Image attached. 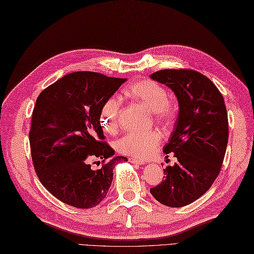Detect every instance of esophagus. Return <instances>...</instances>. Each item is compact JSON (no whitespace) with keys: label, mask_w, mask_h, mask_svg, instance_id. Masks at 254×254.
I'll list each match as a JSON object with an SVG mask.
<instances>
[{"label":"esophagus","mask_w":254,"mask_h":254,"mask_svg":"<svg viewBox=\"0 0 254 254\" xmlns=\"http://www.w3.org/2000/svg\"><path fill=\"white\" fill-rule=\"evenodd\" d=\"M129 161L131 162V163H134V164H145V161H143V160H139V159H136V158H129Z\"/></svg>","instance_id":"1"}]
</instances>
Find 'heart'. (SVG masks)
<instances>
[{
    "mask_svg": "<svg viewBox=\"0 0 254 254\" xmlns=\"http://www.w3.org/2000/svg\"><path fill=\"white\" fill-rule=\"evenodd\" d=\"M126 93L153 112L155 120L161 124H169L175 118L176 109L168 100V92L158 82L154 80H141L130 85ZM122 99L118 95L108 97L100 108L99 120L105 131L114 133L120 125V111ZM162 136L159 131L128 132L116 142V149L121 154L149 158L160 145Z\"/></svg>",
    "mask_w": 254,
    "mask_h": 254,
    "instance_id": "obj_1",
    "label": "heart"
}]
</instances>
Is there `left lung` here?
Wrapping results in <instances>:
<instances>
[{
  "label": "left lung",
  "mask_w": 254,
  "mask_h": 254,
  "mask_svg": "<svg viewBox=\"0 0 254 254\" xmlns=\"http://www.w3.org/2000/svg\"><path fill=\"white\" fill-rule=\"evenodd\" d=\"M150 78L176 95L180 113L164 154L174 153L176 163L163 169L164 180L150 193L170 207L194 202L220 173L229 139V122L220 91L204 74L192 69H163Z\"/></svg>",
  "instance_id": "obj_1"
}]
</instances>
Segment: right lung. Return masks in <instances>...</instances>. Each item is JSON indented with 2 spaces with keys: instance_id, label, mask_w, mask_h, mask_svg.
<instances>
[{
  "instance_id": "right-lung-1",
  "label": "right lung",
  "mask_w": 254,
  "mask_h": 254,
  "mask_svg": "<svg viewBox=\"0 0 254 254\" xmlns=\"http://www.w3.org/2000/svg\"><path fill=\"white\" fill-rule=\"evenodd\" d=\"M125 81L76 71L38 96L29 133L34 169L43 186L65 204L77 208L98 205L111 186L114 166L127 161L112 157L114 149L104 141L99 122L104 101ZM94 159L103 160L99 169L91 168Z\"/></svg>"
}]
</instances>
